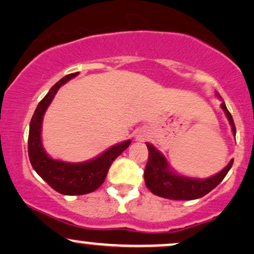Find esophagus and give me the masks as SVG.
I'll return each mask as SVG.
<instances>
[{
    "instance_id": "1",
    "label": "esophagus",
    "mask_w": 254,
    "mask_h": 254,
    "mask_svg": "<svg viewBox=\"0 0 254 254\" xmlns=\"http://www.w3.org/2000/svg\"><path fill=\"white\" fill-rule=\"evenodd\" d=\"M145 137H146L145 133H144V131H142V130H139L136 133V139L137 140H144V139H145Z\"/></svg>"
}]
</instances>
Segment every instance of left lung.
I'll list each match as a JSON object with an SVG mask.
<instances>
[{
	"label": "left lung",
	"instance_id": "left-lung-1",
	"mask_svg": "<svg viewBox=\"0 0 254 254\" xmlns=\"http://www.w3.org/2000/svg\"><path fill=\"white\" fill-rule=\"evenodd\" d=\"M221 109L230 122L233 134H236L233 118L224 102L221 103ZM146 146L149 150V159L144 170V181L146 188L158 197L173 199V200H192V199L204 197L225 178L233 164L232 159L219 173L210 178H189L172 172L165 157L151 144L146 143Z\"/></svg>",
	"mask_w": 254,
	"mask_h": 254
}]
</instances>
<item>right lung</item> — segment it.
<instances>
[{
  "mask_svg": "<svg viewBox=\"0 0 254 254\" xmlns=\"http://www.w3.org/2000/svg\"><path fill=\"white\" fill-rule=\"evenodd\" d=\"M77 75L78 72L64 76L38 103L30 121L28 137V155L34 170L54 190L65 195L86 194L97 190L103 184L112 162L127 150L131 143L130 140H125L84 163H66L53 159L47 155L41 140L43 116L61 86Z\"/></svg>",
  "mask_w": 254,
  "mask_h": 254,
  "instance_id": "right-lung-1",
  "label": "right lung"
}]
</instances>
